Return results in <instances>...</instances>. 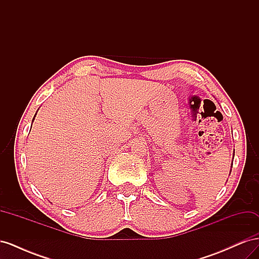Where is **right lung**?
<instances>
[{"label": "right lung", "instance_id": "1", "mask_svg": "<svg viewBox=\"0 0 259 259\" xmlns=\"http://www.w3.org/2000/svg\"><path fill=\"white\" fill-rule=\"evenodd\" d=\"M33 120H34V117H33Z\"/></svg>", "mask_w": 259, "mask_h": 259}]
</instances>
